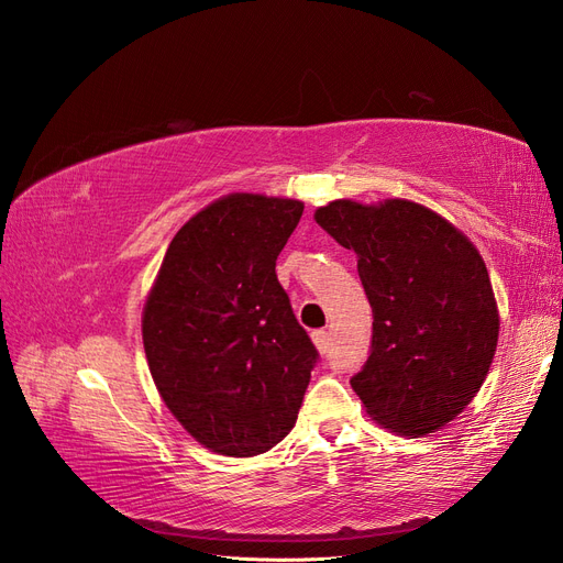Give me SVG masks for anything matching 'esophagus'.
Returning <instances> with one entry per match:
<instances>
[{"instance_id": "esophagus-1", "label": "esophagus", "mask_w": 563, "mask_h": 563, "mask_svg": "<svg viewBox=\"0 0 563 563\" xmlns=\"http://www.w3.org/2000/svg\"><path fill=\"white\" fill-rule=\"evenodd\" d=\"M312 340H314V345H317V350H319L321 354L329 352V345H331L329 331H314V333H312Z\"/></svg>"}]
</instances>
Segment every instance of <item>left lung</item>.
I'll return each instance as SVG.
<instances>
[{
	"mask_svg": "<svg viewBox=\"0 0 563 563\" xmlns=\"http://www.w3.org/2000/svg\"><path fill=\"white\" fill-rule=\"evenodd\" d=\"M317 223L356 253L373 310L371 354L350 385L387 430L422 437L474 399L500 317L479 251L449 220L408 199H335Z\"/></svg>",
	"mask_w": 563,
	"mask_h": 563,
	"instance_id": "left-lung-1",
	"label": "left lung"
}]
</instances>
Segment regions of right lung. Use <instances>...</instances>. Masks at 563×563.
<instances>
[{"instance_id":"add662e5","label":"right lung","mask_w":563,"mask_h":563,"mask_svg":"<svg viewBox=\"0 0 563 563\" xmlns=\"http://www.w3.org/2000/svg\"><path fill=\"white\" fill-rule=\"evenodd\" d=\"M302 201L228 195L168 244L143 310L164 404L201 446L249 457L291 432L319 352L277 279Z\"/></svg>"}]
</instances>
